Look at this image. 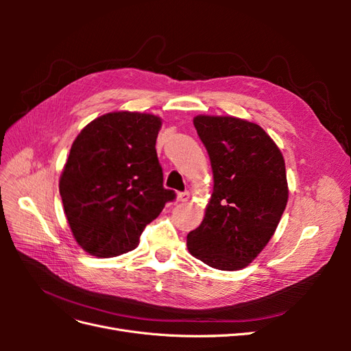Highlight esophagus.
I'll return each instance as SVG.
<instances>
[{
    "label": "esophagus",
    "instance_id": "1",
    "mask_svg": "<svg viewBox=\"0 0 351 351\" xmlns=\"http://www.w3.org/2000/svg\"><path fill=\"white\" fill-rule=\"evenodd\" d=\"M190 199V193L189 192H180L177 195V200L178 202H187Z\"/></svg>",
    "mask_w": 351,
    "mask_h": 351
}]
</instances>
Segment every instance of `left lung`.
<instances>
[{
  "label": "left lung",
  "instance_id": "8db88e82",
  "mask_svg": "<svg viewBox=\"0 0 351 351\" xmlns=\"http://www.w3.org/2000/svg\"><path fill=\"white\" fill-rule=\"evenodd\" d=\"M214 192L202 224L187 234L193 256L221 271L241 269L274 236L289 199L284 158L262 127L234 117L197 115Z\"/></svg>",
  "mask_w": 351,
  "mask_h": 351
}]
</instances>
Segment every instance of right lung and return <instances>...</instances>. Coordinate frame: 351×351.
Here are the masks:
<instances>
[{"label":"right lung","instance_id":"right-lung-1","mask_svg":"<svg viewBox=\"0 0 351 351\" xmlns=\"http://www.w3.org/2000/svg\"><path fill=\"white\" fill-rule=\"evenodd\" d=\"M161 119L110 112L73 142L60 195L73 236L88 253L112 258L133 250L145 227L176 199L164 187L155 149Z\"/></svg>","mask_w":351,"mask_h":351}]
</instances>
